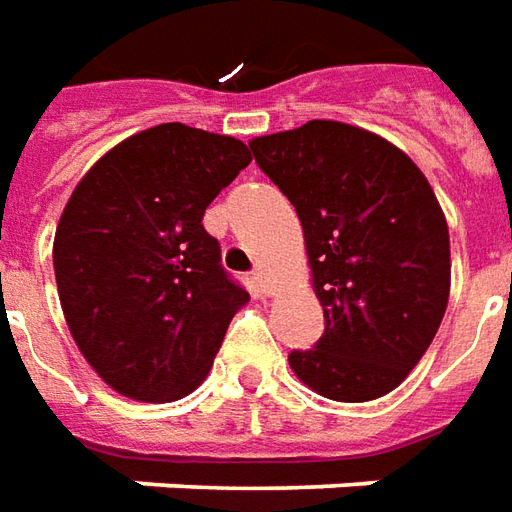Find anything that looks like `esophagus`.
<instances>
[{
  "mask_svg": "<svg viewBox=\"0 0 512 512\" xmlns=\"http://www.w3.org/2000/svg\"><path fill=\"white\" fill-rule=\"evenodd\" d=\"M253 284L259 286V292H264V295H273V281H270V273L267 270H253Z\"/></svg>",
  "mask_w": 512,
  "mask_h": 512,
  "instance_id": "1",
  "label": "esophagus"
}]
</instances>
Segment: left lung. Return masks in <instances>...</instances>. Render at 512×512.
<instances>
[{"label": "left lung", "mask_w": 512, "mask_h": 512, "mask_svg": "<svg viewBox=\"0 0 512 512\" xmlns=\"http://www.w3.org/2000/svg\"><path fill=\"white\" fill-rule=\"evenodd\" d=\"M295 206L325 333L289 366L339 402L378 400L419 364L449 300V231L408 154L339 121L250 140Z\"/></svg>", "instance_id": "8db88e82"}]
</instances>
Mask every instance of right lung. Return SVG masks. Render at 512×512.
Here are the masks:
<instances>
[{
	"mask_svg": "<svg viewBox=\"0 0 512 512\" xmlns=\"http://www.w3.org/2000/svg\"><path fill=\"white\" fill-rule=\"evenodd\" d=\"M250 165L226 134L162 123L76 184L54 234L68 331L99 378L143 402L195 391L248 292L223 270L204 212Z\"/></svg>",
	"mask_w": 512,
	"mask_h": 512,
	"instance_id": "add662e5",
	"label": "right lung"
}]
</instances>
